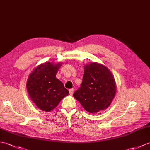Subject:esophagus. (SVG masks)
Instances as JSON below:
<instances>
[{
  "label": "esophagus",
  "mask_w": 150,
  "mask_h": 150,
  "mask_svg": "<svg viewBox=\"0 0 150 150\" xmlns=\"http://www.w3.org/2000/svg\"><path fill=\"white\" fill-rule=\"evenodd\" d=\"M69 94H70V95H73V94H74V89H70L69 90Z\"/></svg>",
  "instance_id": "obj_1"
}]
</instances>
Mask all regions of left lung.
Wrapping results in <instances>:
<instances>
[{"instance_id":"1","label":"left lung","mask_w":150,"mask_h":150,"mask_svg":"<svg viewBox=\"0 0 150 150\" xmlns=\"http://www.w3.org/2000/svg\"><path fill=\"white\" fill-rule=\"evenodd\" d=\"M116 85L112 73L105 66L91 62L84 67L82 82L74 98L89 113L107 109L114 98Z\"/></svg>"}]
</instances>
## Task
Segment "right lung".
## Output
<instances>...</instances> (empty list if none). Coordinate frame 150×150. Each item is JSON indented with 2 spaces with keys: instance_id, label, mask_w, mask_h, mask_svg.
<instances>
[{
  "instance_id": "1",
  "label": "right lung",
  "mask_w": 150,
  "mask_h": 150,
  "mask_svg": "<svg viewBox=\"0 0 150 150\" xmlns=\"http://www.w3.org/2000/svg\"><path fill=\"white\" fill-rule=\"evenodd\" d=\"M62 63L45 62L34 69L27 82V89L31 100L40 109L50 112L57 106L69 91L55 77Z\"/></svg>"
}]
</instances>
